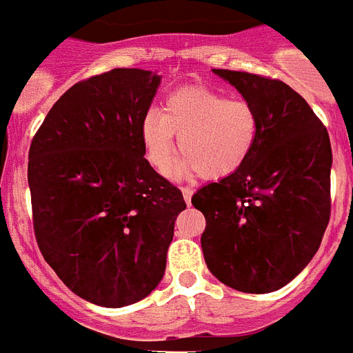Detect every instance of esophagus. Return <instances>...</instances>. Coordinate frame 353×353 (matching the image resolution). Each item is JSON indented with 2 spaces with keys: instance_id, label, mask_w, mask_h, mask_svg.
I'll return each instance as SVG.
<instances>
[{
  "instance_id": "1",
  "label": "esophagus",
  "mask_w": 353,
  "mask_h": 353,
  "mask_svg": "<svg viewBox=\"0 0 353 353\" xmlns=\"http://www.w3.org/2000/svg\"><path fill=\"white\" fill-rule=\"evenodd\" d=\"M182 194H184L185 204L190 205L191 204V196H193V190H191V188H182Z\"/></svg>"
}]
</instances>
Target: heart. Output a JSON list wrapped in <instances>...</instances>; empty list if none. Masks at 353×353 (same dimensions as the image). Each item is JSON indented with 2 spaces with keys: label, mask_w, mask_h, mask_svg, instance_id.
<instances>
[{
  "label": "heart",
  "mask_w": 353,
  "mask_h": 353,
  "mask_svg": "<svg viewBox=\"0 0 353 353\" xmlns=\"http://www.w3.org/2000/svg\"><path fill=\"white\" fill-rule=\"evenodd\" d=\"M174 134L184 157L173 168L174 176L199 174L224 180L248 162L259 137V117L250 101L225 98L202 87L173 92L160 111L145 112L140 128L145 159L165 171L174 154Z\"/></svg>",
  "instance_id": "heart-1"
}]
</instances>
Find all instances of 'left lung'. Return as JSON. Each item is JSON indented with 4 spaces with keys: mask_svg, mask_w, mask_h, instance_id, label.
Instances as JSON below:
<instances>
[{
    "mask_svg": "<svg viewBox=\"0 0 353 353\" xmlns=\"http://www.w3.org/2000/svg\"><path fill=\"white\" fill-rule=\"evenodd\" d=\"M250 101L259 137L235 174L200 188L191 204L204 213L200 244L221 283L270 293L314 259L330 221L332 145L326 128L281 80L213 69Z\"/></svg>",
    "mask_w": 353,
    "mask_h": 353,
    "instance_id": "1",
    "label": "left lung"
}]
</instances>
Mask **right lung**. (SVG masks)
<instances>
[{
	"label": "right lung",
	"instance_id": "add662e5",
	"mask_svg": "<svg viewBox=\"0 0 353 353\" xmlns=\"http://www.w3.org/2000/svg\"><path fill=\"white\" fill-rule=\"evenodd\" d=\"M162 76L112 69L56 101L29 151L39 252L78 297L105 308L142 301L162 281L179 188L143 159L140 128Z\"/></svg>",
	"mask_w": 353,
	"mask_h": 353
}]
</instances>
